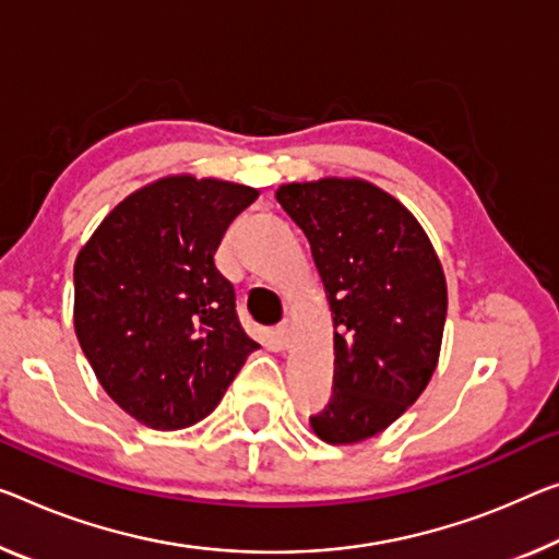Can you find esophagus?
I'll use <instances>...</instances> for the list:
<instances>
[{"mask_svg": "<svg viewBox=\"0 0 559 559\" xmlns=\"http://www.w3.org/2000/svg\"><path fill=\"white\" fill-rule=\"evenodd\" d=\"M289 337H292L289 322H282V324H277V328H274V340H277L280 349H287L289 347Z\"/></svg>", "mask_w": 559, "mask_h": 559, "instance_id": "1", "label": "esophagus"}]
</instances>
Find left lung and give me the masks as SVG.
I'll list each match as a JSON object with an SVG mask.
<instances>
[{
    "mask_svg": "<svg viewBox=\"0 0 559 559\" xmlns=\"http://www.w3.org/2000/svg\"><path fill=\"white\" fill-rule=\"evenodd\" d=\"M305 231L334 322L332 397L309 417L330 444L390 427L425 392L448 317V285L412 212L365 179L328 177L277 190Z\"/></svg>",
    "mask_w": 559,
    "mask_h": 559,
    "instance_id": "obj_1",
    "label": "left lung"
}]
</instances>
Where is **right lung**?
Returning a JSON list of instances; mask_svg holds the SVG:
<instances>
[{
    "instance_id": "obj_1",
    "label": "right lung",
    "mask_w": 559,
    "mask_h": 559,
    "mask_svg": "<svg viewBox=\"0 0 559 559\" xmlns=\"http://www.w3.org/2000/svg\"><path fill=\"white\" fill-rule=\"evenodd\" d=\"M257 190L190 175L157 179L111 210L74 262V332L111 400L152 429L219 405L260 347L214 252Z\"/></svg>"
}]
</instances>
